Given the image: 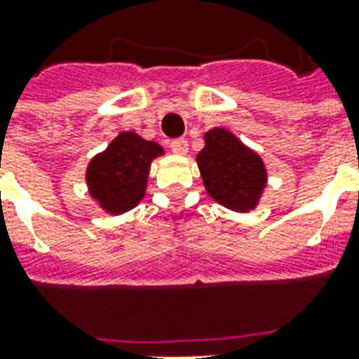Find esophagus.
Wrapping results in <instances>:
<instances>
[{"label":"esophagus","instance_id":"1","mask_svg":"<svg viewBox=\"0 0 359 359\" xmlns=\"http://www.w3.org/2000/svg\"><path fill=\"white\" fill-rule=\"evenodd\" d=\"M171 149L175 151V154H187L188 151V140L187 138H175V140H171Z\"/></svg>","mask_w":359,"mask_h":359}]
</instances>
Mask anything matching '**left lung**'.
Wrapping results in <instances>:
<instances>
[{"instance_id":"8db88e82","label":"left lung","mask_w":359,"mask_h":359,"mask_svg":"<svg viewBox=\"0 0 359 359\" xmlns=\"http://www.w3.org/2000/svg\"><path fill=\"white\" fill-rule=\"evenodd\" d=\"M202 179L211 198L234 211H250L265 187V167L257 154L225 128L205 134V148L198 154Z\"/></svg>"}]
</instances>
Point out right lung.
<instances>
[{
	"instance_id": "obj_1",
	"label": "right lung",
	"mask_w": 359,
	"mask_h": 359,
	"mask_svg": "<svg viewBox=\"0 0 359 359\" xmlns=\"http://www.w3.org/2000/svg\"><path fill=\"white\" fill-rule=\"evenodd\" d=\"M161 151V146L142 140L138 134H118L90 163L86 175L90 194L109 213L133 210L144 196L151 159Z\"/></svg>"
}]
</instances>
